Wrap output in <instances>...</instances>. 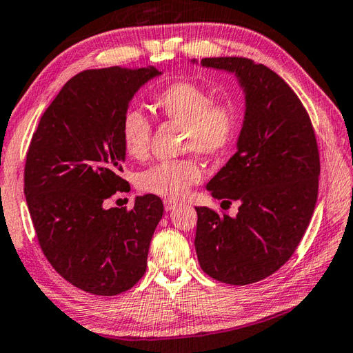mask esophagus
I'll return each mask as SVG.
<instances>
[{"mask_svg":"<svg viewBox=\"0 0 353 353\" xmlns=\"http://www.w3.org/2000/svg\"><path fill=\"white\" fill-rule=\"evenodd\" d=\"M176 208V201H172V200H164V209L167 212L172 211V209Z\"/></svg>","mask_w":353,"mask_h":353,"instance_id":"1","label":"esophagus"}]
</instances>
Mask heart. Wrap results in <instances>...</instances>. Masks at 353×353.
<instances>
[{"label":"heart","instance_id":"obj_1","mask_svg":"<svg viewBox=\"0 0 353 353\" xmlns=\"http://www.w3.org/2000/svg\"><path fill=\"white\" fill-rule=\"evenodd\" d=\"M161 116L184 123V150H195L206 158H217L232 145L240 116L236 103L214 102L206 88L189 80L173 82L153 99ZM152 122L139 110H128L121 122V141L130 158L142 159L148 152ZM203 172L195 159L163 161L144 170L138 178L142 192L176 200L200 183Z\"/></svg>","mask_w":353,"mask_h":353}]
</instances>
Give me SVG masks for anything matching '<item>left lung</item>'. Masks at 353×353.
Returning a JSON list of instances; mask_svg holds the SVG:
<instances>
[{"mask_svg": "<svg viewBox=\"0 0 353 353\" xmlns=\"http://www.w3.org/2000/svg\"><path fill=\"white\" fill-rule=\"evenodd\" d=\"M201 66L237 77L245 116L237 152L206 186L214 199L239 201V212L195 208V251L206 274L248 285L279 270L305 234L318 200V144L304 105L270 68L245 57Z\"/></svg>", "mask_w": 353, "mask_h": 353, "instance_id": "1", "label": "left lung"}]
</instances>
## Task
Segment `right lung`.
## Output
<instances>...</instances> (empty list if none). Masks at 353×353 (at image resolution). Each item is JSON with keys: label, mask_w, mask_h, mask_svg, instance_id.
I'll return each mask as SVG.
<instances>
[{"label": "right lung", "mask_w": 353, "mask_h": 353, "mask_svg": "<svg viewBox=\"0 0 353 353\" xmlns=\"http://www.w3.org/2000/svg\"><path fill=\"white\" fill-rule=\"evenodd\" d=\"M154 68H102L68 80L43 113L24 167V195L37 239L54 270L97 296L127 292L145 273L164 206L153 194L133 209L103 208L125 189L121 122Z\"/></svg>", "instance_id": "1"}]
</instances>
